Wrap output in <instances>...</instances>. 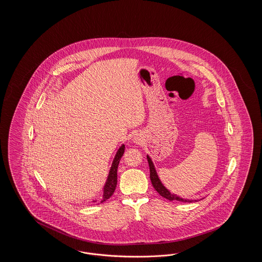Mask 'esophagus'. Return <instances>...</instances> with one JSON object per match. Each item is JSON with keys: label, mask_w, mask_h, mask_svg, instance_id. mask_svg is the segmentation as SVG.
Returning a JSON list of instances; mask_svg holds the SVG:
<instances>
[{"label": "esophagus", "mask_w": 262, "mask_h": 262, "mask_svg": "<svg viewBox=\"0 0 262 262\" xmlns=\"http://www.w3.org/2000/svg\"><path fill=\"white\" fill-rule=\"evenodd\" d=\"M141 136L140 135H136V137L134 138V142L135 143H137V144H139V143H141L142 142V138H141Z\"/></svg>", "instance_id": "esophagus-1"}]
</instances>
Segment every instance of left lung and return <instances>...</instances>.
Returning a JSON list of instances; mask_svg holds the SVG:
<instances>
[{
	"mask_svg": "<svg viewBox=\"0 0 262 262\" xmlns=\"http://www.w3.org/2000/svg\"><path fill=\"white\" fill-rule=\"evenodd\" d=\"M146 158H147L148 165H149L150 180H151L152 186L154 187V188L157 190V192L161 196L167 199V200H171V201L172 200H178V201H182V202H193V201H196V200H186V199H183V198H180V196L176 195L174 193H171V191L163 185L161 180L159 179V176H158L157 172H156L154 163L152 161V159L150 158L148 154L146 155Z\"/></svg>",
	"mask_w": 262,
	"mask_h": 262,
	"instance_id": "8db88e82",
	"label": "left lung"
}]
</instances>
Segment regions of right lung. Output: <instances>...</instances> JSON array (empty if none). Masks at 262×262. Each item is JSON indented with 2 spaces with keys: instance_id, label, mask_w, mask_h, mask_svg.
Returning <instances> with one entry per match:
<instances>
[{
  "instance_id": "obj_1",
  "label": "right lung",
  "mask_w": 262,
  "mask_h": 262,
  "mask_svg": "<svg viewBox=\"0 0 262 262\" xmlns=\"http://www.w3.org/2000/svg\"><path fill=\"white\" fill-rule=\"evenodd\" d=\"M124 152H125V144H122L120 146V148L117 151L115 157H114V160H113L112 165H111V168H110V171H109V174H108L107 180L105 182V185L103 187V195L100 198L101 202H104V201L109 200L112 196V194L114 193L115 189H116L117 181H118V178H117L118 165L120 163L122 156L124 155Z\"/></svg>"
}]
</instances>
